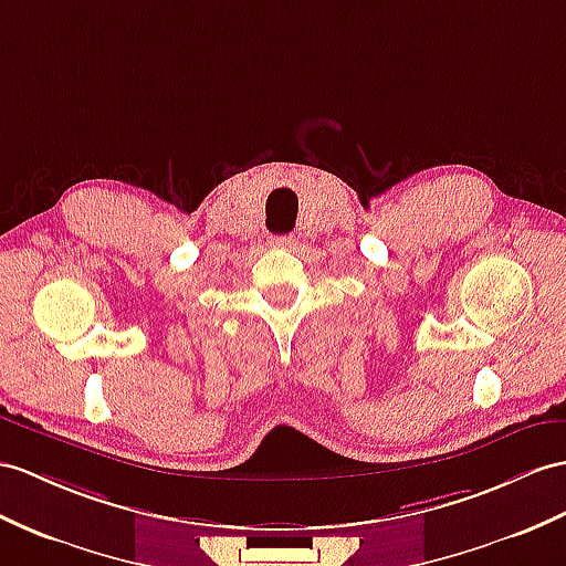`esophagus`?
<instances>
[{"instance_id":"esophagus-1","label":"esophagus","mask_w":566,"mask_h":566,"mask_svg":"<svg viewBox=\"0 0 566 566\" xmlns=\"http://www.w3.org/2000/svg\"><path fill=\"white\" fill-rule=\"evenodd\" d=\"M269 242H271V247H291V244H293V238H287V235H271Z\"/></svg>"}]
</instances>
